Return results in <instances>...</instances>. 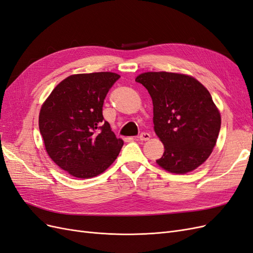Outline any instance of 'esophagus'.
<instances>
[{"label":"esophagus","mask_w":253,"mask_h":253,"mask_svg":"<svg viewBox=\"0 0 253 253\" xmlns=\"http://www.w3.org/2000/svg\"><path fill=\"white\" fill-rule=\"evenodd\" d=\"M139 140H141V141H148L150 138H151V135L149 134V133H141L140 135H139Z\"/></svg>","instance_id":"obj_1"}]
</instances>
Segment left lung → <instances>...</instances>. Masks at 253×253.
<instances>
[{"instance_id":"1","label":"left lung","mask_w":253,"mask_h":253,"mask_svg":"<svg viewBox=\"0 0 253 253\" xmlns=\"http://www.w3.org/2000/svg\"><path fill=\"white\" fill-rule=\"evenodd\" d=\"M136 82L153 102L154 131L165 152L156 164L174 174L197 169L209 158L220 129V113L203 84L192 76L147 72Z\"/></svg>"}]
</instances>
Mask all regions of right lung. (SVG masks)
Returning a JSON list of instances; mask_svg holds the SVG:
<instances>
[{
	"label": "right lung",
	"mask_w": 253,
	"mask_h": 253,
	"mask_svg": "<svg viewBox=\"0 0 253 253\" xmlns=\"http://www.w3.org/2000/svg\"><path fill=\"white\" fill-rule=\"evenodd\" d=\"M119 78L111 72L71 75L41 106L39 128L45 150L74 177H95L119 155L124 140L117 138L102 115L104 98Z\"/></svg>",
	"instance_id": "right-lung-1"
}]
</instances>
